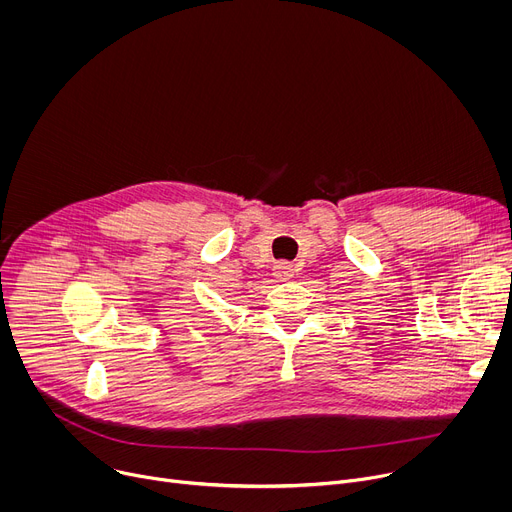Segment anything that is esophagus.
<instances>
[{"mask_svg": "<svg viewBox=\"0 0 512 512\" xmlns=\"http://www.w3.org/2000/svg\"><path fill=\"white\" fill-rule=\"evenodd\" d=\"M273 275H275L279 281H287V279L294 277V265L287 263V261H279V263H275V267H273Z\"/></svg>", "mask_w": 512, "mask_h": 512, "instance_id": "1", "label": "esophagus"}]
</instances>
